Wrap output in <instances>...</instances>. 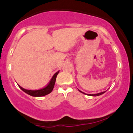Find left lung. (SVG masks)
Returning <instances> with one entry per match:
<instances>
[{"mask_svg":"<svg viewBox=\"0 0 133 133\" xmlns=\"http://www.w3.org/2000/svg\"><path fill=\"white\" fill-rule=\"evenodd\" d=\"M79 91H80V92H82V93L85 94V93H84V92L80 91V90H79ZM104 92H105V91H104V92H99V93H97V94H92V95H90V96H99V95H102V94H104Z\"/></svg>","mask_w":133,"mask_h":133,"instance_id":"obj_1","label":"left lung"}]
</instances>
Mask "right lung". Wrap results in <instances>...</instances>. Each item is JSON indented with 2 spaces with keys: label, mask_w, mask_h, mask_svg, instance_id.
I'll return each instance as SVG.
<instances>
[{
  "label": "right lung",
  "mask_w": 133,
  "mask_h": 133,
  "mask_svg": "<svg viewBox=\"0 0 133 133\" xmlns=\"http://www.w3.org/2000/svg\"><path fill=\"white\" fill-rule=\"evenodd\" d=\"M58 71H57V73H55L54 75L53 76L52 78L51 79L50 82H49V84L44 88H42V89H37V90H31V89H26L24 88H22L21 85H18L19 88L23 91L24 92H25V93L28 94L29 95H31L32 96H45V95H48L49 93H50L51 92L53 91V88H54L55 84L56 81V78H57V75L58 74Z\"/></svg>",
  "instance_id": "right-lung-1"
}]
</instances>
